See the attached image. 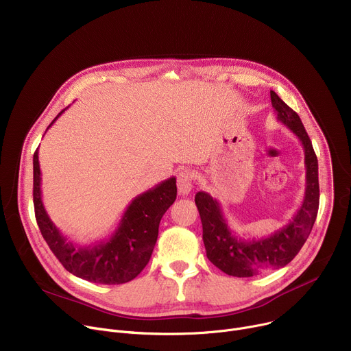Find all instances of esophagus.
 <instances>
[{"label":"esophagus","instance_id":"1","mask_svg":"<svg viewBox=\"0 0 351 351\" xmlns=\"http://www.w3.org/2000/svg\"><path fill=\"white\" fill-rule=\"evenodd\" d=\"M191 173L187 169H182L178 173V190L180 194H189L191 191Z\"/></svg>","mask_w":351,"mask_h":351}]
</instances>
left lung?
Masks as SVG:
<instances>
[{"mask_svg":"<svg viewBox=\"0 0 351 351\" xmlns=\"http://www.w3.org/2000/svg\"><path fill=\"white\" fill-rule=\"evenodd\" d=\"M271 101L276 119L298 137L304 148L306 191L303 204L293 219L275 233L245 240L230 230L217 199L206 191H198L194 199L203 223L207 257L217 268L230 276L250 278L287 265L302 250L318 214V160L311 140L302 119L275 91H271Z\"/></svg>","mask_w":351,"mask_h":351,"instance_id":"8db88e82","label":"left lung"}]
</instances>
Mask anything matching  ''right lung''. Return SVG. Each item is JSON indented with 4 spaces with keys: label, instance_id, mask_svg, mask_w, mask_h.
Masks as SVG:
<instances>
[{
    "label": "right lung",
    "instance_id": "1",
    "mask_svg": "<svg viewBox=\"0 0 351 351\" xmlns=\"http://www.w3.org/2000/svg\"><path fill=\"white\" fill-rule=\"evenodd\" d=\"M176 193V178L172 176L134 197L110 239L93 245H77L66 240L44 208L38 148L33 156V203L40 232L68 272L93 283H126L144 269L157 243L161 218L173 204Z\"/></svg>",
    "mask_w": 351,
    "mask_h": 351
}]
</instances>
